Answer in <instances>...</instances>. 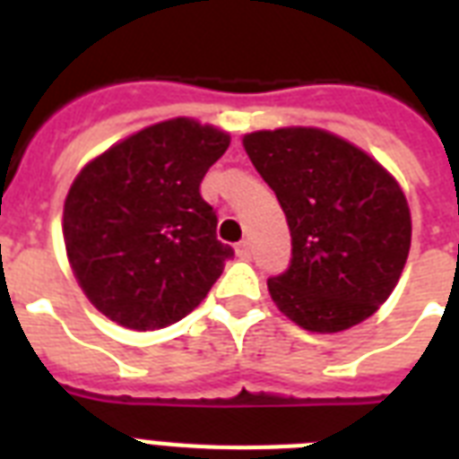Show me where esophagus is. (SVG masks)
<instances>
[{"mask_svg": "<svg viewBox=\"0 0 459 459\" xmlns=\"http://www.w3.org/2000/svg\"><path fill=\"white\" fill-rule=\"evenodd\" d=\"M236 255L240 259H250V255H252V245H250V240H240V243L236 245Z\"/></svg>", "mask_w": 459, "mask_h": 459, "instance_id": "34e87169", "label": "esophagus"}]
</instances>
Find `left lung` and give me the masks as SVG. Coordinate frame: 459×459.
Wrapping results in <instances>:
<instances>
[{
    "label": "left lung",
    "mask_w": 459,
    "mask_h": 459,
    "mask_svg": "<svg viewBox=\"0 0 459 459\" xmlns=\"http://www.w3.org/2000/svg\"><path fill=\"white\" fill-rule=\"evenodd\" d=\"M243 145L290 229V264L266 281L281 312L316 333L371 316L398 283L412 238L395 178L319 128L250 133Z\"/></svg>",
    "instance_id": "1"
}]
</instances>
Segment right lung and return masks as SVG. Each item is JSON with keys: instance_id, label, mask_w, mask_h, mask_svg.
Returning <instances> with one entry per match:
<instances>
[{"instance_id": "right-lung-1", "label": "right lung", "mask_w": 459, "mask_h": 459, "mask_svg": "<svg viewBox=\"0 0 459 459\" xmlns=\"http://www.w3.org/2000/svg\"><path fill=\"white\" fill-rule=\"evenodd\" d=\"M230 138L193 118L135 133L90 161L64 204L68 262L90 302L135 331L200 305L233 247L216 238L200 183Z\"/></svg>"}]
</instances>
